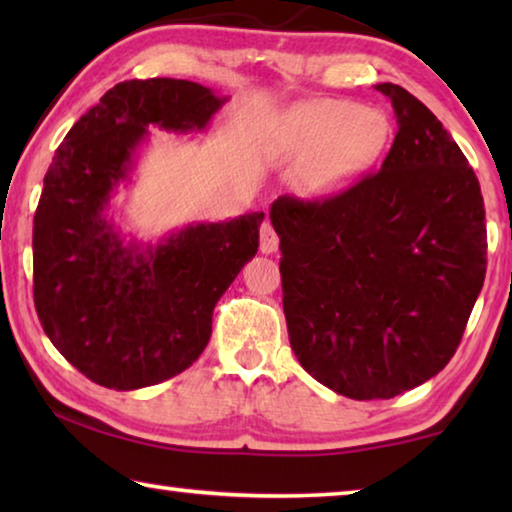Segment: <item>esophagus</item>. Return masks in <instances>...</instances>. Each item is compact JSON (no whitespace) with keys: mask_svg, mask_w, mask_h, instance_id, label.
Here are the masks:
<instances>
[{"mask_svg":"<svg viewBox=\"0 0 512 512\" xmlns=\"http://www.w3.org/2000/svg\"><path fill=\"white\" fill-rule=\"evenodd\" d=\"M280 246V237H277V232L271 223H264L262 228H259V250H262L264 255H271Z\"/></svg>","mask_w":512,"mask_h":512,"instance_id":"1","label":"esophagus"}]
</instances>
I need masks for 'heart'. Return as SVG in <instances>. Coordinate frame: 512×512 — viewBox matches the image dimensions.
<instances>
[{"label":"heart","mask_w":512,"mask_h":512,"mask_svg":"<svg viewBox=\"0 0 512 512\" xmlns=\"http://www.w3.org/2000/svg\"><path fill=\"white\" fill-rule=\"evenodd\" d=\"M388 135L384 112L350 101L316 103L291 131V153L309 158L298 171V189L314 198L341 192L379 158Z\"/></svg>","instance_id":"1"}]
</instances>
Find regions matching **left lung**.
<instances>
[{
  "mask_svg": "<svg viewBox=\"0 0 512 512\" xmlns=\"http://www.w3.org/2000/svg\"><path fill=\"white\" fill-rule=\"evenodd\" d=\"M375 88L397 117L381 169L334 196L271 205L291 350L352 400H391L447 366L488 253L481 187L463 151L411 92Z\"/></svg>",
  "mask_w": 512,
  "mask_h": 512,
  "instance_id": "8db88e82",
  "label": "left lung"
}]
</instances>
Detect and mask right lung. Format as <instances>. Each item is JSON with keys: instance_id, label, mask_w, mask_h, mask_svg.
I'll return each instance as SVG.
<instances>
[{"instance_id": "obj_1", "label": "right lung", "mask_w": 512, "mask_h": 512, "mask_svg": "<svg viewBox=\"0 0 512 512\" xmlns=\"http://www.w3.org/2000/svg\"><path fill=\"white\" fill-rule=\"evenodd\" d=\"M225 101L192 81L117 83L49 164L33 216V300L49 341L94 384L135 391L192 366L214 305L257 253L264 212L146 248L124 244L103 212L149 126L203 131Z\"/></svg>"}]
</instances>
